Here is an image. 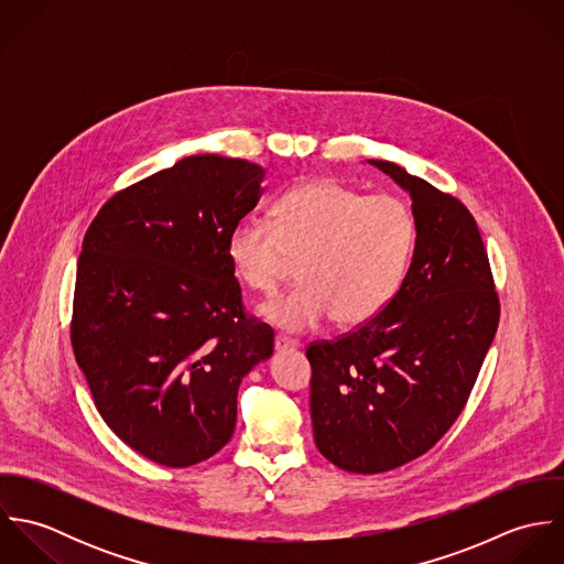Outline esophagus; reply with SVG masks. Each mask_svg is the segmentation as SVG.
Here are the masks:
<instances>
[{
  "mask_svg": "<svg viewBox=\"0 0 564 564\" xmlns=\"http://www.w3.org/2000/svg\"><path fill=\"white\" fill-rule=\"evenodd\" d=\"M297 347H300L297 340L286 338V336H275V349H278V351H293V349H297Z\"/></svg>",
  "mask_w": 564,
  "mask_h": 564,
  "instance_id": "esophagus-1",
  "label": "esophagus"
}]
</instances>
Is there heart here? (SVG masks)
Instances as JSON below:
<instances>
[{"mask_svg":"<svg viewBox=\"0 0 564 564\" xmlns=\"http://www.w3.org/2000/svg\"><path fill=\"white\" fill-rule=\"evenodd\" d=\"M414 245V219L391 195L365 197L334 180L284 193L271 226L242 221L228 237V258L242 284L273 295L302 262V289L271 300L262 317L286 332L338 327L378 317L393 300Z\"/></svg>","mask_w":564,"mask_h":564,"instance_id":"1","label":"heart"}]
</instances>
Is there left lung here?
I'll list each match as a JSON object with an SVG mask.
<instances>
[{"instance_id": "left-lung-1", "label": "left lung", "mask_w": 564, "mask_h": 564, "mask_svg": "<svg viewBox=\"0 0 564 564\" xmlns=\"http://www.w3.org/2000/svg\"><path fill=\"white\" fill-rule=\"evenodd\" d=\"M369 162L412 199V262L378 317L306 349L317 449L365 476L398 469L441 441L471 395L499 323L467 206L395 162Z\"/></svg>"}]
</instances>
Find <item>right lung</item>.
<instances>
[{
  "label": "right lung",
  "instance_id": "obj_1",
  "mask_svg": "<svg viewBox=\"0 0 564 564\" xmlns=\"http://www.w3.org/2000/svg\"><path fill=\"white\" fill-rule=\"evenodd\" d=\"M262 177L253 162L188 156L115 193L84 235L78 367L108 427L164 467L208 460L232 438L242 378L273 354L228 258Z\"/></svg>",
  "mask_w": 564,
  "mask_h": 564
}]
</instances>
